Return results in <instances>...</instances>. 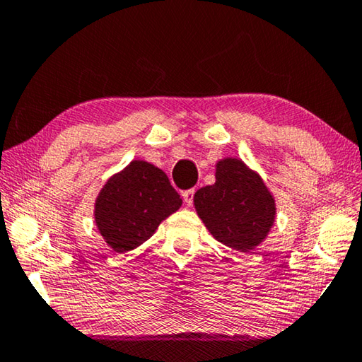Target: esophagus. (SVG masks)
I'll return each mask as SVG.
<instances>
[{"mask_svg": "<svg viewBox=\"0 0 362 362\" xmlns=\"http://www.w3.org/2000/svg\"><path fill=\"white\" fill-rule=\"evenodd\" d=\"M193 194H194V190H187V192L182 193V198H183V202H185L187 206L193 204Z\"/></svg>", "mask_w": 362, "mask_h": 362, "instance_id": "obj_1", "label": "esophagus"}]
</instances>
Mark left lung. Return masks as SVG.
I'll use <instances>...</instances> for the list:
<instances>
[{"mask_svg":"<svg viewBox=\"0 0 362 362\" xmlns=\"http://www.w3.org/2000/svg\"><path fill=\"white\" fill-rule=\"evenodd\" d=\"M193 203L212 237L242 253L264 242L277 212L259 174L237 158L216 164V183L199 188Z\"/></svg>","mask_w":362,"mask_h":362,"instance_id":"1","label":"left lung"}]
</instances>
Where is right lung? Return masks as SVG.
<instances>
[{
    "label": "right lung",
    "instance_id": "obj_1",
    "mask_svg": "<svg viewBox=\"0 0 362 362\" xmlns=\"http://www.w3.org/2000/svg\"><path fill=\"white\" fill-rule=\"evenodd\" d=\"M180 206V194L163 170L146 160H132L101 188L95 222L105 242L116 253H125L145 243Z\"/></svg>",
    "mask_w": 362,
    "mask_h": 362
}]
</instances>
